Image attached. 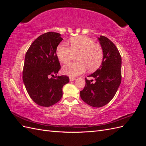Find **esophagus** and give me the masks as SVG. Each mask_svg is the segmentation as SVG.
Here are the masks:
<instances>
[{
  "mask_svg": "<svg viewBox=\"0 0 146 146\" xmlns=\"http://www.w3.org/2000/svg\"><path fill=\"white\" fill-rule=\"evenodd\" d=\"M76 79V77H69V80H70V81H74V80H75Z\"/></svg>",
  "mask_w": 146,
  "mask_h": 146,
  "instance_id": "1",
  "label": "esophagus"
}]
</instances>
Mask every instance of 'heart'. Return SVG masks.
Returning a JSON list of instances; mask_svg holds the SVG:
<instances>
[{
	"instance_id": "1",
	"label": "heart",
	"mask_w": 146,
	"mask_h": 146,
	"mask_svg": "<svg viewBox=\"0 0 146 146\" xmlns=\"http://www.w3.org/2000/svg\"><path fill=\"white\" fill-rule=\"evenodd\" d=\"M70 47L66 43H61L56 48V54L60 62L66 63L74 55L77 56L76 63H69L62 69L64 74L74 77L88 71H94L102 63L104 51L102 47L95 44L91 38L85 36L75 37L70 40Z\"/></svg>"
}]
</instances>
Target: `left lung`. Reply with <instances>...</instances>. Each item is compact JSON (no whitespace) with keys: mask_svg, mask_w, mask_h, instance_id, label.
<instances>
[{"mask_svg":"<svg viewBox=\"0 0 146 146\" xmlns=\"http://www.w3.org/2000/svg\"><path fill=\"white\" fill-rule=\"evenodd\" d=\"M104 51L102 63L95 72L88 77L94 78L89 80L80 91L81 99L93 107L99 108L107 105L114 98L121 82V56L114 43L104 36L98 38Z\"/></svg>","mask_w":146,"mask_h":146,"instance_id":"obj_1","label":"left lung"}]
</instances>
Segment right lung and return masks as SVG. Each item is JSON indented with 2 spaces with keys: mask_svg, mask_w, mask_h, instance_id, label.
Wrapping results in <instances>:
<instances>
[{
  "mask_svg": "<svg viewBox=\"0 0 146 146\" xmlns=\"http://www.w3.org/2000/svg\"><path fill=\"white\" fill-rule=\"evenodd\" d=\"M62 40L58 33H44L26 52L23 82L31 99L42 107L58 102L62 98L63 86L69 82L68 76H56L61 68L56 48Z\"/></svg>",
  "mask_w": 146,
  "mask_h": 146,
  "instance_id": "add662e5",
  "label": "right lung"
}]
</instances>
